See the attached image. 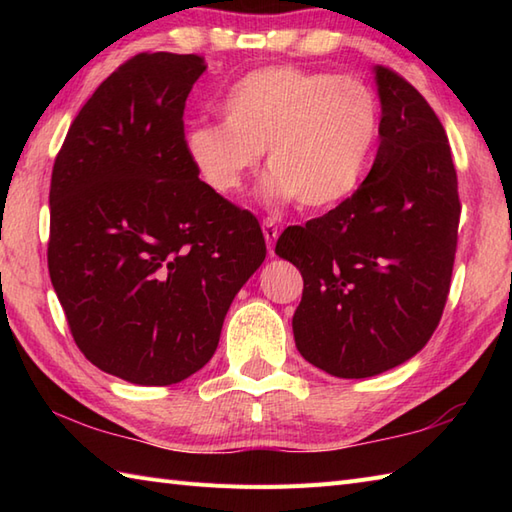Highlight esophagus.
<instances>
[{
    "label": "esophagus",
    "instance_id": "34e87169",
    "mask_svg": "<svg viewBox=\"0 0 512 512\" xmlns=\"http://www.w3.org/2000/svg\"><path fill=\"white\" fill-rule=\"evenodd\" d=\"M264 237H266V246H268V253L275 255V242L279 237V228L275 226L273 220H264Z\"/></svg>",
    "mask_w": 512,
    "mask_h": 512
}]
</instances>
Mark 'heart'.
Returning a JSON list of instances; mask_svg holds the SVG:
<instances>
[{
  "mask_svg": "<svg viewBox=\"0 0 512 512\" xmlns=\"http://www.w3.org/2000/svg\"><path fill=\"white\" fill-rule=\"evenodd\" d=\"M222 123L187 129L184 147L209 189L237 195L259 165L268 193L325 209L358 189L372 158L380 110L354 76L268 65L239 79L220 105Z\"/></svg>",
  "mask_w": 512,
  "mask_h": 512,
  "instance_id": "b5f03b06",
  "label": "heart"
}]
</instances>
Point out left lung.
I'll return each mask as SVG.
<instances>
[{
  "mask_svg": "<svg viewBox=\"0 0 512 512\" xmlns=\"http://www.w3.org/2000/svg\"><path fill=\"white\" fill-rule=\"evenodd\" d=\"M374 74L383 116L367 178L275 248L303 277L297 350L339 378L383 374L427 345L458 248V173L440 118L394 70Z\"/></svg>",
  "mask_w": 512,
  "mask_h": 512,
  "instance_id": "1",
  "label": "left lung"
}]
</instances>
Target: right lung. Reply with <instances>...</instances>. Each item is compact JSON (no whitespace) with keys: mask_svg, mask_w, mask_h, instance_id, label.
<instances>
[{"mask_svg":"<svg viewBox=\"0 0 512 512\" xmlns=\"http://www.w3.org/2000/svg\"><path fill=\"white\" fill-rule=\"evenodd\" d=\"M198 54H136L74 118L50 182L48 270L92 365L134 385L198 372L266 259L257 217L198 178L184 103Z\"/></svg>","mask_w":512,"mask_h":512,"instance_id":"obj_1","label":"right lung"}]
</instances>
